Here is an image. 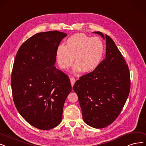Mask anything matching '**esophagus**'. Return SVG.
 <instances>
[{"label": "esophagus", "mask_w": 146, "mask_h": 146, "mask_svg": "<svg viewBox=\"0 0 146 146\" xmlns=\"http://www.w3.org/2000/svg\"><path fill=\"white\" fill-rule=\"evenodd\" d=\"M70 81H71V84L72 87H73V86H74V83H75V78H70Z\"/></svg>", "instance_id": "34e87169"}]
</instances>
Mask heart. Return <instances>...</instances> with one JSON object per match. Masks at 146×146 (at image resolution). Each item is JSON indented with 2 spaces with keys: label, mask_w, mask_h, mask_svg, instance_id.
I'll return each instance as SVG.
<instances>
[{
  "label": "heart",
  "mask_w": 146,
  "mask_h": 146,
  "mask_svg": "<svg viewBox=\"0 0 146 146\" xmlns=\"http://www.w3.org/2000/svg\"><path fill=\"white\" fill-rule=\"evenodd\" d=\"M104 46L98 37L91 38L84 33H75L69 37L65 46L59 45L56 51V58L62 69H66L74 61L72 71L90 72L95 70L101 62Z\"/></svg>",
  "instance_id": "heart-1"
}]
</instances>
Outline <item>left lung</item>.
<instances>
[{"instance_id":"1","label":"left lung","mask_w":146,"mask_h":146,"mask_svg":"<svg viewBox=\"0 0 146 146\" xmlns=\"http://www.w3.org/2000/svg\"><path fill=\"white\" fill-rule=\"evenodd\" d=\"M106 40V58L92 71L81 77L73 86L89 126L107 127L116 119L129 96L131 82L127 65L113 40L94 32Z\"/></svg>"}]
</instances>
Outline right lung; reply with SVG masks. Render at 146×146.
Segmentation results:
<instances>
[{
  "instance_id": "right-lung-1",
  "label": "right lung",
  "mask_w": 146,
  "mask_h": 146,
  "mask_svg": "<svg viewBox=\"0 0 146 146\" xmlns=\"http://www.w3.org/2000/svg\"><path fill=\"white\" fill-rule=\"evenodd\" d=\"M67 34L59 31L36 33L23 43L14 60L11 87L15 106L32 126L48 130L62 121L70 80L56 68V51Z\"/></svg>"
}]
</instances>
